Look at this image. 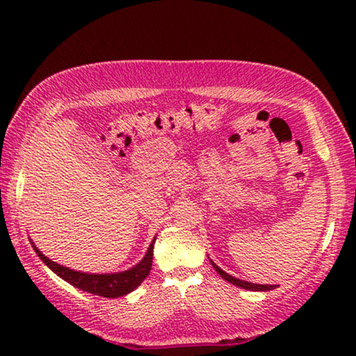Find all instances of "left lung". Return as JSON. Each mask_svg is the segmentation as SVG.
Returning a JSON list of instances; mask_svg holds the SVG:
<instances>
[{"label": "left lung", "instance_id": "8db88e82", "mask_svg": "<svg viewBox=\"0 0 356 356\" xmlns=\"http://www.w3.org/2000/svg\"><path fill=\"white\" fill-rule=\"evenodd\" d=\"M210 264L213 265V268L216 270V273H220V276L222 280H226L227 282H231V284L237 286V287H242V289H246V291H256V292H265V291H272V289L278 287V286H272V284H252V282H248L245 280H238L236 278V276L232 275H227L226 272H222V270L216 265L213 261H210Z\"/></svg>", "mask_w": 356, "mask_h": 356}]
</instances>
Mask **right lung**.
<instances>
[{"mask_svg": "<svg viewBox=\"0 0 356 356\" xmlns=\"http://www.w3.org/2000/svg\"><path fill=\"white\" fill-rule=\"evenodd\" d=\"M154 243L149 245L146 256H144L140 262H138L135 267H131L125 272L119 273H84V272H76V270H72L64 267V265H59L48 259L44 252L38 250L33 242L35 252L40 257V261L44 262L51 272H55L59 278L67 281L69 284L75 286L76 289H81L84 292L100 295V297L106 298H119L124 297V295L130 293L131 291L141 284V282L147 278L150 272V267H152V256H154Z\"/></svg>", "mask_w": 356, "mask_h": 356, "instance_id": "add662e5", "label": "right lung"}]
</instances>
